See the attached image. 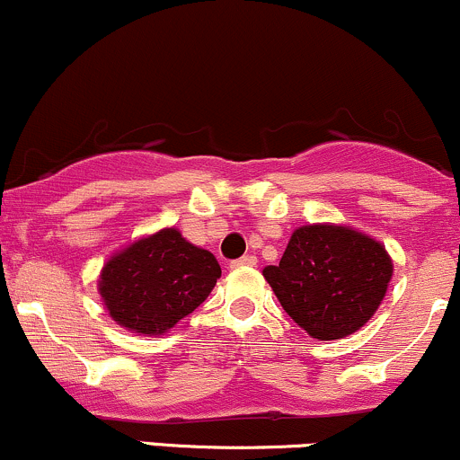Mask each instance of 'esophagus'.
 <instances>
[{"label":"esophagus","mask_w":460,"mask_h":460,"mask_svg":"<svg viewBox=\"0 0 460 460\" xmlns=\"http://www.w3.org/2000/svg\"><path fill=\"white\" fill-rule=\"evenodd\" d=\"M257 264V257L255 255H242L240 260L231 261V269H249V266Z\"/></svg>","instance_id":"esophagus-1"}]
</instances>
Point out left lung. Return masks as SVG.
I'll return each mask as SVG.
<instances>
[{
    "instance_id": "8db88e82",
    "label": "left lung",
    "mask_w": 460,
    "mask_h": 460,
    "mask_svg": "<svg viewBox=\"0 0 460 460\" xmlns=\"http://www.w3.org/2000/svg\"><path fill=\"white\" fill-rule=\"evenodd\" d=\"M264 277L290 319L319 341H338L376 314L393 277L385 244L342 225H305Z\"/></svg>"
}]
</instances>
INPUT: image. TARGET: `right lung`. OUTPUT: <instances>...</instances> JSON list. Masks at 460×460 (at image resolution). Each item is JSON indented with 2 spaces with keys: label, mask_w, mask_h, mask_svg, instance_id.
Returning <instances> with one entry per match:
<instances>
[{
  "label": "right lung",
  "mask_w": 460,
  "mask_h": 460,
  "mask_svg": "<svg viewBox=\"0 0 460 460\" xmlns=\"http://www.w3.org/2000/svg\"><path fill=\"white\" fill-rule=\"evenodd\" d=\"M218 277L216 257L170 226L111 257L100 272L98 292L118 325L161 336L203 304Z\"/></svg>",
  "instance_id": "add662e5"
}]
</instances>
